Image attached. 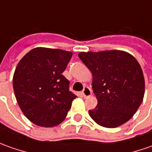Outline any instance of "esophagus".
<instances>
[{
    "label": "esophagus",
    "instance_id": "1",
    "mask_svg": "<svg viewBox=\"0 0 152 152\" xmlns=\"http://www.w3.org/2000/svg\"><path fill=\"white\" fill-rule=\"evenodd\" d=\"M82 94H83V96L84 98H87L88 97V96H90V95L92 94V92H91L90 88H88V87H84L83 89V91H82Z\"/></svg>",
    "mask_w": 152,
    "mask_h": 152
}]
</instances>
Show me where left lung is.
<instances>
[{
  "label": "left lung",
  "mask_w": 152,
  "mask_h": 152,
  "mask_svg": "<svg viewBox=\"0 0 152 152\" xmlns=\"http://www.w3.org/2000/svg\"><path fill=\"white\" fill-rule=\"evenodd\" d=\"M78 58L93 74L98 104L88 111L90 117L106 128L127 122L140 107L145 93L143 72L137 60L119 50L83 52Z\"/></svg>",
  "instance_id": "obj_1"
}]
</instances>
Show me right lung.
<instances>
[{
	"label": "right lung",
	"instance_id": "1",
	"mask_svg": "<svg viewBox=\"0 0 152 152\" xmlns=\"http://www.w3.org/2000/svg\"><path fill=\"white\" fill-rule=\"evenodd\" d=\"M71 58V52L36 48L17 64L13 75L15 96L22 113L37 126L59 125L77 97L62 74Z\"/></svg>",
	"mask_w": 152,
	"mask_h": 152
}]
</instances>
